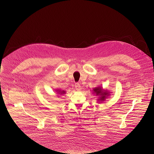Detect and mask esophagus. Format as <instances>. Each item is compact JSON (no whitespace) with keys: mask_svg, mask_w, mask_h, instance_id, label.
<instances>
[{"mask_svg":"<svg viewBox=\"0 0 154 154\" xmlns=\"http://www.w3.org/2000/svg\"><path fill=\"white\" fill-rule=\"evenodd\" d=\"M75 89L77 91H81V88L80 84L79 83H75Z\"/></svg>","mask_w":154,"mask_h":154,"instance_id":"1","label":"esophagus"}]
</instances>
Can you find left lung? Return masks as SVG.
<instances>
[{"instance_id": "obj_1", "label": "left lung", "mask_w": 154, "mask_h": 154, "mask_svg": "<svg viewBox=\"0 0 154 154\" xmlns=\"http://www.w3.org/2000/svg\"><path fill=\"white\" fill-rule=\"evenodd\" d=\"M92 92L95 95L98 96L97 99L98 103H102L105 101L106 99L111 95L110 94L111 93L107 89H104L102 87H97L94 88Z\"/></svg>"}]
</instances>
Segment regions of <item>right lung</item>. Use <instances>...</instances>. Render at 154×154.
<instances>
[{"instance_id": "obj_1", "label": "right lung", "mask_w": 154, "mask_h": 154, "mask_svg": "<svg viewBox=\"0 0 154 154\" xmlns=\"http://www.w3.org/2000/svg\"><path fill=\"white\" fill-rule=\"evenodd\" d=\"M56 92H57V94L60 95H63L66 94V91H63V90L62 91V90H59V89H57Z\"/></svg>"}]
</instances>
